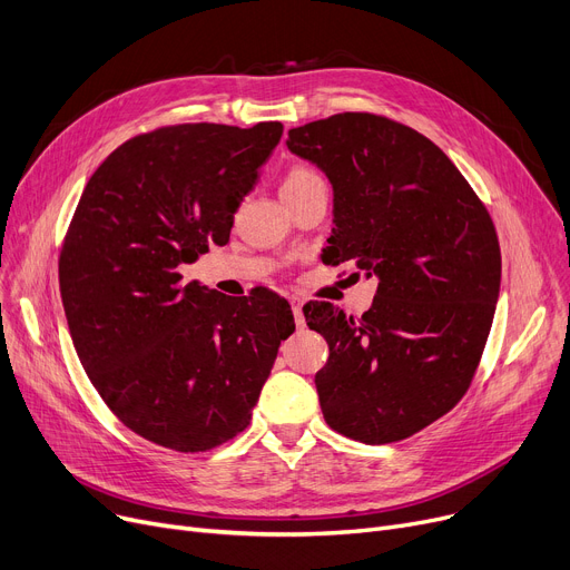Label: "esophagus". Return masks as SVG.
Segmentation results:
<instances>
[{
    "label": "esophagus",
    "mask_w": 570,
    "mask_h": 570,
    "mask_svg": "<svg viewBox=\"0 0 570 570\" xmlns=\"http://www.w3.org/2000/svg\"><path fill=\"white\" fill-rule=\"evenodd\" d=\"M291 307H293V316H295V325L305 327V314H303V297L301 295H291Z\"/></svg>",
    "instance_id": "esophagus-1"
}]
</instances>
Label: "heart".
<instances>
[{
    "instance_id": "1",
    "label": "heart",
    "mask_w": 570,
    "mask_h": 570,
    "mask_svg": "<svg viewBox=\"0 0 570 570\" xmlns=\"http://www.w3.org/2000/svg\"><path fill=\"white\" fill-rule=\"evenodd\" d=\"M318 183H323V179L314 168L303 166V164H293L282 177V196H284V200H288Z\"/></svg>"
}]
</instances>
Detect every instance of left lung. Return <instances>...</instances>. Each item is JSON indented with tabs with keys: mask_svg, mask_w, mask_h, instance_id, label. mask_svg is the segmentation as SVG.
Masks as SVG:
<instances>
[{
	"mask_svg": "<svg viewBox=\"0 0 570 570\" xmlns=\"http://www.w3.org/2000/svg\"><path fill=\"white\" fill-rule=\"evenodd\" d=\"M286 147L335 189L323 261L379 277L363 316L305 305L331 348L314 379L325 423L370 445L409 439L464 397L481 363L501 282L492 217L428 136L391 117L337 112L291 129Z\"/></svg>",
	"mask_w": 570,
	"mask_h": 570,
	"instance_id": "left-lung-1",
	"label": "left lung"
}]
</instances>
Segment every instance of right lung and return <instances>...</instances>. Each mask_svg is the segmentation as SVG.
I'll list each match as a JSON object with an SVG mask.
<instances>
[{
	"label": "right lung",
	"instance_id": "right-lung-1",
	"mask_svg": "<svg viewBox=\"0 0 570 570\" xmlns=\"http://www.w3.org/2000/svg\"><path fill=\"white\" fill-rule=\"evenodd\" d=\"M282 122L164 125L119 145L89 177L59 252L80 363L119 423L177 453L247 430L293 312L185 284L179 265L224 245L277 147Z\"/></svg>",
	"mask_w": 570,
	"mask_h": 570
}]
</instances>
